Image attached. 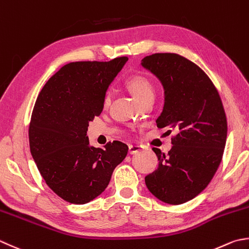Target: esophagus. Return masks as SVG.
<instances>
[{"mask_svg": "<svg viewBox=\"0 0 249 249\" xmlns=\"http://www.w3.org/2000/svg\"><path fill=\"white\" fill-rule=\"evenodd\" d=\"M141 149H142V146H140V145H129V154L131 155L139 153Z\"/></svg>", "mask_w": 249, "mask_h": 249, "instance_id": "1", "label": "esophagus"}]
</instances>
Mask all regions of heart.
<instances>
[{
  "mask_svg": "<svg viewBox=\"0 0 249 249\" xmlns=\"http://www.w3.org/2000/svg\"><path fill=\"white\" fill-rule=\"evenodd\" d=\"M125 84L137 101H140L145 96L153 94L152 83L146 77L143 76V74H134V76L130 77L128 80H126ZM110 93L106 92L104 98H103V105H104V107L108 106L110 104Z\"/></svg>",
  "mask_w": 249,
  "mask_h": 249,
  "instance_id": "obj_1",
  "label": "heart"
}]
</instances>
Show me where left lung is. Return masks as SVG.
Instances as JSON below:
<instances>
[{
  "label": "left lung",
  "instance_id": "obj_1",
  "mask_svg": "<svg viewBox=\"0 0 249 249\" xmlns=\"http://www.w3.org/2000/svg\"><path fill=\"white\" fill-rule=\"evenodd\" d=\"M142 66L160 80L165 105L158 128L177 134L168 154L156 147L158 168L145 177L149 192L163 203L180 205L201 193L222 160L228 123L221 97L197 65L175 53H156Z\"/></svg>",
  "mask_w": 249,
  "mask_h": 249
}]
</instances>
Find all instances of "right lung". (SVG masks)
I'll return each instance as SVG.
<instances>
[{"mask_svg": "<svg viewBox=\"0 0 249 249\" xmlns=\"http://www.w3.org/2000/svg\"><path fill=\"white\" fill-rule=\"evenodd\" d=\"M128 57L73 62L49 79L37 96L29 124L30 152L56 195L86 204L102 194L128 146L119 141L90 146L89 123L100 116L107 88Z\"/></svg>", "mask_w": 249, "mask_h": 249, "instance_id": "1", "label": "right lung"}]
</instances>
